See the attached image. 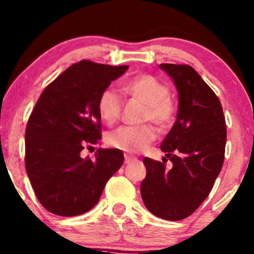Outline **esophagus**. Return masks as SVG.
I'll use <instances>...</instances> for the list:
<instances>
[{"instance_id":"esophagus-1","label":"esophagus","mask_w":254,"mask_h":254,"mask_svg":"<svg viewBox=\"0 0 254 254\" xmlns=\"http://www.w3.org/2000/svg\"><path fill=\"white\" fill-rule=\"evenodd\" d=\"M124 160H125V164L132 163V161L136 160V157H132V155H129V154H125L124 155Z\"/></svg>"}]
</instances>
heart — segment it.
I'll return each instance as SVG.
<instances>
[{
	"label": "heart",
	"mask_w": 254,
	"mask_h": 254,
	"mask_svg": "<svg viewBox=\"0 0 254 254\" xmlns=\"http://www.w3.org/2000/svg\"><path fill=\"white\" fill-rule=\"evenodd\" d=\"M123 91L133 101L143 104L141 122H150L165 131L175 119V104L166 84L148 73L136 74L123 83ZM97 110L107 124H114L121 118L123 101L112 88H106L97 100ZM157 129L152 124L138 127H121L107 135V143L127 153H138L157 140Z\"/></svg>",
	"instance_id": "obj_1"
}]
</instances>
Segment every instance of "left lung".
<instances>
[{
  "instance_id": "1",
  "label": "left lung",
  "mask_w": 254,
  "mask_h": 254,
  "mask_svg": "<svg viewBox=\"0 0 254 254\" xmlns=\"http://www.w3.org/2000/svg\"><path fill=\"white\" fill-rule=\"evenodd\" d=\"M178 90V113L161 143L163 163L144 158L141 195L149 212L180 221L208 196L224 161L227 127L218 96L189 65L161 64ZM169 158L173 168L166 169Z\"/></svg>"
}]
</instances>
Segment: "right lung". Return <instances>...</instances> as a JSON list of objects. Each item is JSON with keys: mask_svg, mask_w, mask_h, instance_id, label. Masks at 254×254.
<instances>
[{"mask_svg": "<svg viewBox=\"0 0 254 254\" xmlns=\"http://www.w3.org/2000/svg\"><path fill=\"white\" fill-rule=\"evenodd\" d=\"M127 68L82 60L47 85L36 102L25 130V168L49 212L64 217L88 212L123 165L121 149L99 148L94 160L80 153L101 140L100 94Z\"/></svg>", "mask_w": 254, "mask_h": 254, "instance_id": "1", "label": "right lung"}]
</instances>
